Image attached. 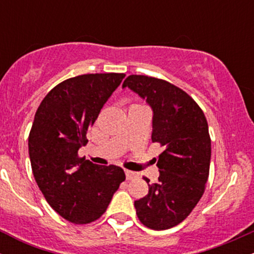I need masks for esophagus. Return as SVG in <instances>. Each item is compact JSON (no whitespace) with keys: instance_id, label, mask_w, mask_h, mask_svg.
I'll return each mask as SVG.
<instances>
[{"instance_id":"esophagus-1","label":"esophagus","mask_w":254,"mask_h":254,"mask_svg":"<svg viewBox=\"0 0 254 254\" xmlns=\"http://www.w3.org/2000/svg\"><path fill=\"white\" fill-rule=\"evenodd\" d=\"M125 176H127V180H132V179H136V178L138 177V174H137L136 172L125 170Z\"/></svg>"}]
</instances>
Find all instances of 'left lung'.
Wrapping results in <instances>:
<instances>
[{
	"label": "left lung",
	"mask_w": 254,
	"mask_h": 254,
	"mask_svg": "<svg viewBox=\"0 0 254 254\" xmlns=\"http://www.w3.org/2000/svg\"><path fill=\"white\" fill-rule=\"evenodd\" d=\"M123 87L147 99L154 112L151 141L164 148L156 164L159 182L135 200L137 217L150 229H170L191 214L205 191L211 157L208 122L196 101L168 81L130 75Z\"/></svg>",
	"instance_id": "obj_1"
}]
</instances>
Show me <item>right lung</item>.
<instances>
[{
	"label": "right lung",
	"instance_id": "add662e5",
	"mask_svg": "<svg viewBox=\"0 0 254 254\" xmlns=\"http://www.w3.org/2000/svg\"><path fill=\"white\" fill-rule=\"evenodd\" d=\"M125 74H84L58 83L38 107L28 136L32 172L40 191L69 222H94L106 211L125 180L115 165L100 166L78 156L87 131Z\"/></svg>",
	"mask_w": 254,
	"mask_h": 254
}]
</instances>
